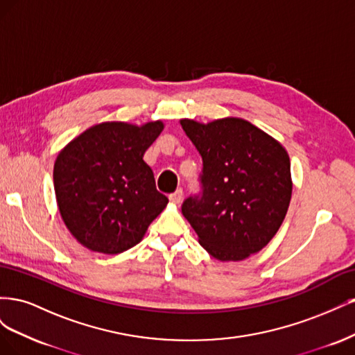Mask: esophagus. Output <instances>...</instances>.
I'll use <instances>...</instances> for the list:
<instances>
[{
    "label": "esophagus",
    "mask_w": 355,
    "mask_h": 355,
    "mask_svg": "<svg viewBox=\"0 0 355 355\" xmlns=\"http://www.w3.org/2000/svg\"><path fill=\"white\" fill-rule=\"evenodd\" d=\"M170 201L175 202V204H179L182 201V198H184V191L182 189H178L176 192H173V194H170Z\"/></svg>",
    "instance_id": "obj_1"
}]
</instances>
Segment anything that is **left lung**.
Listing matches in <instances>:
<instances>
[{"label": "left lung", "instance_id": "8db88e82", "mask_svg": "<svg viewBox=\"0 0 355 355\" xmlns=\"http://www.w3.org/2000/svg\"><path fill=\"white\" fill-rule=\"evenodd\" d=\"M180 125L202 158V194L182 204L198 243L222 262L261 252L280 230L292 198L284 146L237 116L207 124L184 118Z\"/></svg>", "mask_w": 355, "mask_h": 355}]
</instances>
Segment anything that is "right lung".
Segmentation results:
<instances>
[{
	"mask_svg": "<svg viewBox=\"0 0 355 355\" xmlns=\"http://www.w3.org/2000/svg\"><path fill=\"white\" fill-rule=\"evenodd\" d=\"M164 123L136 125L105 121L89 127L59 153L53 180L60 216L84 247L103 254L123 253L141 243L167 206L155 188L146 149Z\"/></svg>",
	"mask_w": 355,
	"mask_h": 355,
	"instance_id": "add662e5",
	"label": "right lung"
}]
</instances>
